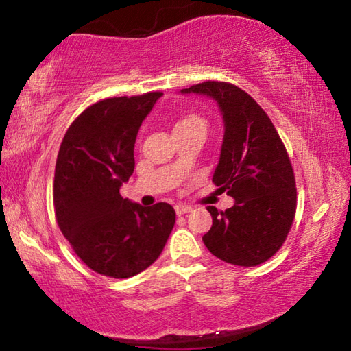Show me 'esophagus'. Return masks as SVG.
Returning a JSON list of instances; mask_svg holds the SVG:
<instances>
[{
    "label": "esophagus",
    "instance_id": "esophagus-1",
    "mask_svg": "<svg viewBox=\"0 0 351 351\" xmlns=\"http://www.w3.org/2000/svg\"><path fill=\"white\" fill-rule=\"evenodd\" d=\"M175 212H176V215H178V217H181V215H184V213L192 212V207H189V206H182V204H176V206H175Z\"/></svg>",
    "mask_w": 351,
    "mask_h": 351
}]
</instances>
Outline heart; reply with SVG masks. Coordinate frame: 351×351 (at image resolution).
<instances>
[{
	"label": "heart",
	"mask_w": 351,
	"mask_h": 351,
	"mask_svg": "<svg viewBox=\"0 0 351 351\" xmlns=\"http://www.w3.org/2000/svg\"><path fill=\"white\" fill-rule=\"evenodd\" d=\"M186 128H206L204 119L197 114H189V116L181 117L180 121L175 123V132L176 130H186Z\"/></svg>",
	"instance_id": "b5f03b06"
}]
</instances>
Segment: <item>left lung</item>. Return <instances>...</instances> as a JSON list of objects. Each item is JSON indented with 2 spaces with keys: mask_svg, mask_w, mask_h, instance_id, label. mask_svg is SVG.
<instances>
[{
  "mask_svg": "<svg viewBox=\"0 0 351 351\" xmlns=\"http://www.w3.org/2000/svg\"><path fill=\"white\" fill-rule=\"evenodd\" d=\"M181 94L212 99L224 123L212 181L235 203L224 212L207 207L212 228L203 237L204 245L226 263H263L283 245L297 204L293 167L280 136L261 106L239 86L204 82Z\"/></svg>",
  "mask_w": 351,
  "mask_h": 351,
  "instance_id": "left-lung-1",
  "label": "left lung"
}]
</instances>
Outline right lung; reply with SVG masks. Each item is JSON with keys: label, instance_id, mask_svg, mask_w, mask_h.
<instances>
[{"label": "right lung", "instance_id": "1", "mask_svg": "<svg viewBox=\"0 0 351 351\" xmlns=\"http://www.w3.org/2000/svg\"><path fill=\"white\" fill-rule=\"evenodd\" d=\"M162 93L112 97L91 105L71 123L58 150L54 178L56 218L88 268L128 278L162 252L175 226L167 203L144 207L121 197L134 170L142 121Z\"/></svg>", "mask_w": 351, "mask_h": 351}]
</instances>
